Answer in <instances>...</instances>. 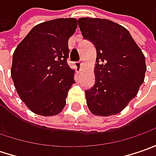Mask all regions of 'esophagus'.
Returning a JSON list of instances; mask_svg holds the SVG:
<instances>
[{
    "label": "esophagus",
    "mask_w": 156,
    "mask_h": 156,
    "mask_svg": "<svg viewBox=\"0 0 156 156\" xmlns=\"http://www.w3.org/2000/svg\"><path fill=\"white\" fill-rule=\"evenodd\" d=\"M75 68L78 69V71H81V62H75Z\"/></svg>",
    "instance_id": "34e87169"
}]
</instances>
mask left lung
<instances>
[{"label":"left lung","instance_id":"1","mask_svg":"<svg viewBox=\"0 0 156 156\" xmlns=\"http://www.w3.org/2000/svg\"><path fill=\"white\" fill-rule=\"evenodd\" d=\"M78 24L83 37L96 48L94 85L85 91L87 108L97 116L119 114L144 81V55L129 30L118 23L82 17Z\"/></svg>","mask_w":156,"mask_h":156}]
</instances>
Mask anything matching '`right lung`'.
<instances>
[{
  "label": "right lung",
  "mask_w": 156,
  "mask_h": 156,
  "mask_svg": "<svg viewBox=\"0 0 156 156\" xmlns=\"http://www.w3.org/2000/svg\"><path fill=\"white\" fill-rule=\"evenodd\" d=\"M77 28L75 18H59L34 26L16 47L11 77L21 101L33 113L53 116L66 105L75 83V69L67 63L69 39Z\"/></svg>",
  "instance_id": "obj_1"
}]
</instances>
